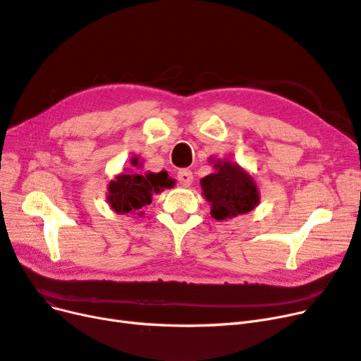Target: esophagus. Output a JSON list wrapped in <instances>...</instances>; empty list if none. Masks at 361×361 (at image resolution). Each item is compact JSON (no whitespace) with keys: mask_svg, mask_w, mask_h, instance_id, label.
Segmentation results:
<instances>
[{"mask_svg":"<svg viewBox=\"0 0 361 361\" xmlns=\"http://www.w3.org/2000/svg\"><path fill=\"white\" fill-rule=\"evenodd\" d=\"M178 180H179V183L182 185L183 188H188L190 185L192 183V173H191V170H188V169L179 170V173H178Z\"/></svg>","mask_w":361,"mask_h":361,"instance_id":"esophagus-1","label":"esophagus"}]
</instances>
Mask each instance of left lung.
<instances>
[{
  "instance_id": "1",
  "label": "left lung",
  "mask_w": 361,
  "mask_h": 361,
  "mask_svg": "<svg viewBox=\"0 0 361 361\" xmlns=\"http://www.w3.org/2000/svg\"><path fill=\"white\" fill-rule=\"evenodd\" d=\"M215 171L202 178L203 197L218 221L253 211L260 202L259 187L251 174L231 159L209 158Z\"/></svg>"
}]
</instances>
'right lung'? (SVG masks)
Here are the masks:
<instances>
[{
  "label": "right lung",
  "instance_id": "add662e5",
  "mask_svg": "<svg viewBox=\"0 0 361 361\" xmlns=\"http://www.w3.org/2000/svg\"><path fill=\"white\" fill-rule=\"evenodd\" d=\"M130 164L140 169L141 162L138 157L130 158ZM174 179L169 178V173L162 170L159 173L147 171L145 174H138L125 170V173L108 183L106 202L116 214H135L143 215L141 207L152 203V195L164 191L166 188L174 187Z\"/></svg>",
  "mask_w": 361,
  "mask_h": 361
}]
</instances>
